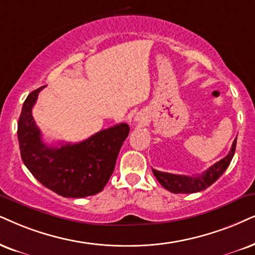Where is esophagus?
<instances>
[{
  "label": "esophagus",
  "mask_w": 255,
  "mask_h": 255,
  "mask_svg": "<svg viewBox=\"0 0 255 255\" xmlns=\"http://www.w3.org/2000/svg\"><path fill=\"white\" fill-rule=\"evenodd\" d=\"M143 120H144V118H143V115L141 114V113H137V115L136 117H135V121H137V122H143Z\"/></svg>",
  "instance_id": "34e87169"
}]
</instances>
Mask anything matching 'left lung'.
Here are the masks:
<instances>
[{"label":"left lung","mask_w":255,"mask_h":255,"mask_svg":"<svg viewBox=\"0 0 255 255\" xmlns=\"http://www.w3.org/2000/svg\"><path fill=\"white\" fill-rule=\"evenodd\" d=\"M235 146H237V138L232 144L230 153L224 159L218 161L217 163H214L206 172L198 176L176 175V174L159 172V170L153 169L154 176L162 185L163 188L168 189L169 192L175 193V194H189V193L204 191L207 187L213 185L230 166L235 153Z\"/></svg>","instance_id":"1"}]
</instances>
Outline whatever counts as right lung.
<instances>
[{
	"instance_id": "right-lung-1",
	"label": "right lung",
	"mask_w": 255,
	"mask_h": 255,
	"mask_svg": "<svg viewBox=\"0 0 255 255\" xmlns=\"http://www.w3.org/2000/svg\"><path fill=\"white\" fill-rule=\"evenodd\" d=\"M25 99L17 124L21 157L42 185L64 198H86L101 192L114 172L119 151L129 134L127 124L100 130L79 143L47 146L35 124L31 109L38 93Z\"/></svg>"
}]
</instances>
